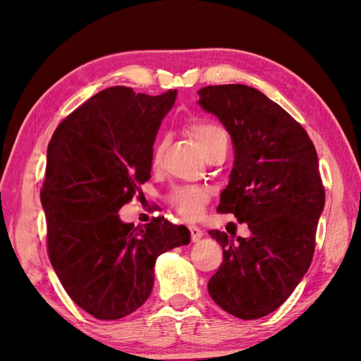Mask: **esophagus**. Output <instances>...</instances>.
<instances>
[{
    "instance_id": "obj_1",
    "label": "esophagus",
    "mask_w": 361,
    "mask_h": 361,
    "mask_svg": "<svg viewBox=\"0 0 361 361\" xmlns=\"http://www.w3.org/2000/svg\"><path fill=\"white\" fill-rule=\"evenodd\" d=\"M189 231H190V239H192V242H198L203 237V231L198 226H189Z\"/></svg>"
}]
</instances>
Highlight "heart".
I'll list each match as a JSON object with an SVG mask.
<instances>
[{"mask_svg":"<svg viewBox=\"0 0 361 361\" xmlns=\"http://www.w3.org/2000/svg\"><path fill=\"white\" fill-rule=\"evenodd\" d=\"M189 133L194 136L197 144L200 145L204 157L219 147H226L228 136L221 127L203 119H194L189 124ZM164 152V140H158L153 147L152 159L157 164ZM208 202V194L202 188H178L171 195V203L183 217L195 219L200 214L203 204Z\"/></svg>","mask_w":361,"mask_h":361,"instance_id":"1","label":"heart"}]
</instances>
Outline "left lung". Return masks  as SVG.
<instances>
[{
	"label": "left lung",
	"instance_id": "left-lung-1",
	"mask_svg": "<svg viewBox=\"0 0 361 361\" xmlns=\"http://www.w3.org/2000/svg\"><path fill=\"white\" fill-rule=\"evenodd\" d=\"M198 105L224 124L234 166L217 212L247 224L248 237L209 231L224 262L208 282L214 302L240 319L274 312L307 273L324 189L305 130L259 90L240 83L204 87Z\"/></svg>",
	"mask_w": 361,
	"mask_h": 361
}]
</instances>
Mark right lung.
I'll use <instances>...</instances> for the list:
<instances>
[{"mask_svg":"<svg viewBox=\"0 0 361 361\" xmlns=\"http://www.w3.org/2000/svg\"><path fill=\"white\" fill-rule=\"evenodd\" d=\"M176 90L159 96L127 87L99 91L54 132L42 204L54 271L80 309L119 319L147 301L158 256L190 242L164 217L135 226L119 209L150 178L153 142Z\"/></svg>","mask_w":361,"mask_h":361,"instance_id":"add662e5","label":"right lung"}]
</instances>
